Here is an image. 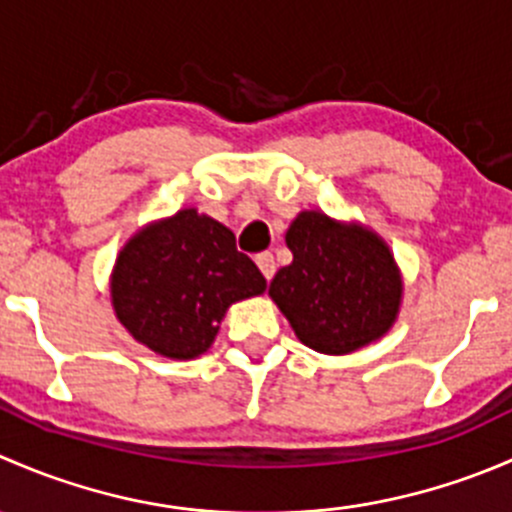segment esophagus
<instances>
[{"label": "esophagus", "instance_id": "obj_1", "mask_svg": "<svg viewBox=\"0 0 512 512\" xmlns=\"http://www.w3.org/2000/svg\"><path fill=\"white\" fill-rule=\"evenodd\" d=\"M255 262H257V267H260L262 275H265V280H272V277H275L277 265H275V255H272V252H260V255L255 257Z\"/></svg>", "mask_w": 512, "mask_h": 512}]
</instances>
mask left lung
Segmentation results:
<instances>
[{"instance_id":"obj_1","label":"left lung","mask_w":512,"mask_h":512,"mask_svg":"<svg viewBox=\"0 0 512 512\" xmlns=\"http://www.w3.org/2000/svg\"><path fill=\"white\" fill-rule=\"evenodd\" d=\"M285 242L292 262L270 282V297L304 347L352 354L394 327L404 282L374 230L302 210Z\"/></svg>"}]
</instances>
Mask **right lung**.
<instances>
[{
  "label": "right lung",
  "mask_w": 512,
  "mask_h": 512,
  "mask_svg": "<svg viewBox=\"0 0 512 512\" xmlns=\"http://www.w3.org/2000/svg\"><path fill=\"white\" fill-rule=\"evenodd\" d=\"M265 287L232 230L195 208L138 230L111 272L118 322L143 347L180 361L208 352L227 307Z\"/></svg>",
  "instance_id": "add662e5"
}]
</instances>
